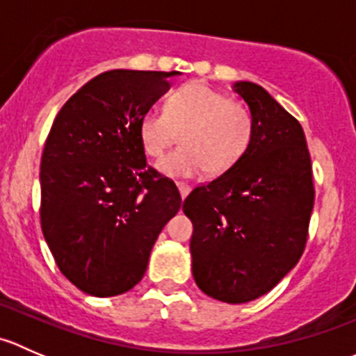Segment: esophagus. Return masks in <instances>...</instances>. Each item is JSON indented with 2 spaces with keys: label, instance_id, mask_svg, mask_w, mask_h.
<instances>
[{
  "label": "esophagus",
  "instance_id": "34e87169",
  "mask_svg": "<svg viewBox=\"0 0 356 356\" xmlns=\"http://www.w3.org/2000/svg\"><path fill=\"white\" fill-rule=\"evenodd\" d=\"M177 189H179V195H181L182 200H186V196H188L189 191H191V188H189L188 184H184V182H177Z\"/></svg>",
  "mask_w": 356,
  "mask_h": 356
}]
</instances>
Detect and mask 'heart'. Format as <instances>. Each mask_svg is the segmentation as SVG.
Returning <instances> with one entry per match:
<instances>
[{
  "instance_id": "heart-1",
  "label": "heart",
  "mask_w": 356,
  "mask_h": 356,
  "mask_svg": "<svg viewBox=\"0 0 356 356\" xmlns=\"http://www.w3.org/2000/svg\"><path fill=\"white\" fill-rule=\"evenodd\" d=\"M253 129L246 106L204 84H188L170 96L167 108L143 115L139 138L145 152L156 158L181 134V148L160 158L156 168L167 177L191 179L207 168L218 175L234 167L250 148Z\"/></svg>"
}]
</instances>
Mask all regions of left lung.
I'll use <instances>...</instances> for the list:
<instances>
[{
  "label": "left lung",
  "mask_w": 356,
  "mask_h": 356,
  "mask_svg": "<svg viewBox=\"0 0 356 356\" xmlns=\"http://www.w3.org/2000/svg\"><path fill=\"white\" fill-rule=\"evenodd\" d=\"M232 91L253 115L245 156L184 200L193 222V277L210 298L248 303L264 296L303 254L314 210V179L300 122L261 86Z\"/></svg>",
  "instance_id": "obj_1"
}]
</instances>
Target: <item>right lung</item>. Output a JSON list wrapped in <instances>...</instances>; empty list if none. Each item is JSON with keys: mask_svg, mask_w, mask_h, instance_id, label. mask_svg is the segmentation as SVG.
Masks as SVG:
<instances>
[{"mask_svg": "<svg viewBox=\"0 0 356 356\" xmlns=\"http://www.w3.org/2000/svg\"><path fill=\"white\" fill-rule=\"evenodd\" d=\"M181 72L108 70L62 106L41 158V227L68 281L98 298L132 289L181 208L146 165L139 122Z\"/></svg>", "mask_w": 356, "mask_h": 356, "instance_id": "obj_1", "label": "right lung"}]
</instances>
